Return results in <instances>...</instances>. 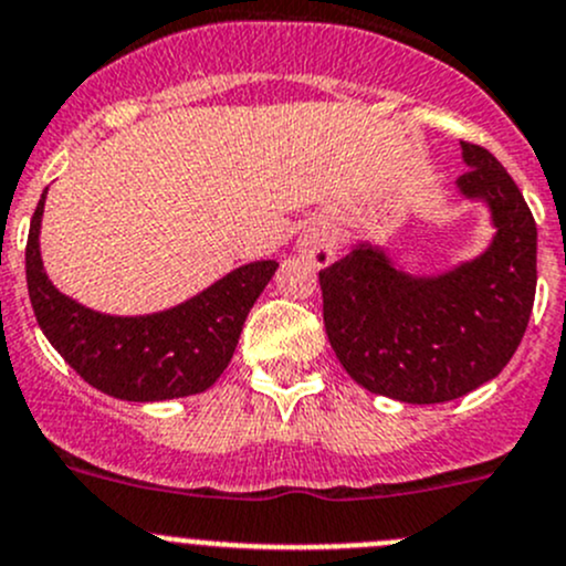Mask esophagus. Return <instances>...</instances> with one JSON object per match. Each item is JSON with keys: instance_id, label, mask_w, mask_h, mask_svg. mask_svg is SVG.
<instances>
[{"instance_id": "1", "label": "esophagus", "mask_w": 566, "mask_h": 566, "mask_svg": "<svg viewBox=\"0 0 566 566\" xmlns=\"http://www.w3.org/2000/svg\"><path fill=\"white\" fill-rule=\"evenodd\" d=\"M300 253L316 266H326L335 259V244H332V240H326L324 234L313 231V234H305L300 240Z\"/></svg>"}]
</instances>
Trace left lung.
Instances as JSON below:
<instances>
[{"label":"left lung","instance_id":"8db88e82","mask_svg":"<svg viewBox=\"0 0 566 566\" xmlns=\"http://www.w3.org/2000/svg\"><path fill=\"white\" fill-rule=\"evenodd\" d=\"M460 193L491 207V248L436 277L395 270L359 244L318 272L324 326L359 387L403 403H444L496 378L521 346L537 291V223L506 168L460 142Z\"/></svg>","mask_w":566,"mask_h":566}]
</instances>
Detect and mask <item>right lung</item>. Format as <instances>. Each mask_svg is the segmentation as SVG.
<instances>
[{"mask_svg":"<svg viewBox=\"0 0 566 566\" xmlns=\"http://www.w3.org/2000/svg\"><path fill=\"white\" fill-rule=\"evenodd\" d=\"M45 190L27 240V285L40 329L62 359L101 392L153 403L198 395L229 368L250 307L272 281L277 261L229 272L193 300L153 316H106L56 291L40 259Z\"/></svg>","mask_w":566,"mask_h":566,"instance_id":"obj_1","label":"right lung"}]
</instances>
